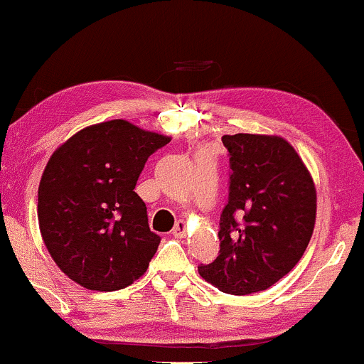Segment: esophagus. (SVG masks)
<instances>
[{
	"mask_svg": "<svg viewBox=\"0 0 364 364\" xmlns=\"http://www.w3.org/2000/svg\"><path fill=\"white\" fill-rule=\"evenodd\" d=\"M186 232H187V227H186V223L182 222H177L175 223V227H173V230H171V234H173V237H177V239H183V237H186Z\"/></svg>",
	"mask_w": 364,
	"mask_h": 364,
	"instance_id": "34e87169",
	"label": "esophagus"
}]
</instances>
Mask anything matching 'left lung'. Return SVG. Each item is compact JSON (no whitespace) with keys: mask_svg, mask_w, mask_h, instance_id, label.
<instances>
[{"mask_svg":"<svg viewBox=\"0 0 364 364\" xmlns=\"http://www.w3.org/2000/svg\"><path fill=\"white\" fill-rule=\"evenodd\" d=\"M222 141L230 170L220 252L198 270L218 291L246 296L267 291L303 258L316 218V189L285 139L235 134Z\"/></svg>","mask_w":364,"mask_h":364,"instance_id":"obj_1","label":"left lung"}]
</instances>
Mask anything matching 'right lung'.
<instances>
[{
    "label": "right lung",
    "mask_w": 364,
    "mask_h": 364,
    "mask_svg": "<svg viewBox=\"0 0 364 364\" xmlns=\"http://www.w3.org/2000/svg\"><path fill=\"white\" fill-rule=\"evenodd\" d=\"M170 137L125 120L77 132L53 153L41 177V235L60 270L91 291H118L148 270L161 237L149 230L136 183Z\"/></svg>",
    "instance_id": "obj_1"
}]
</instances>
